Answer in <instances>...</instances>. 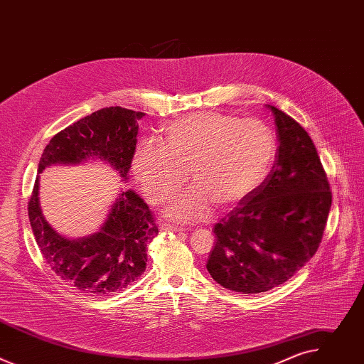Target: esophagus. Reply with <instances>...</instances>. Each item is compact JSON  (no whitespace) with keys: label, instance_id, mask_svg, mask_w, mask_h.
I'll return each mask as SVG.
<instances>
[{"label":"esophagus","instance_id":"34e87169","mask_svg":"<svg viewBox=\"0 0 364 364\" xmlns=\"http://www.w3.org/2000/svg\"><path fill=\"white\" fill-rule=\"evenodd\" d=\"M160 229L164 230V232H186L184 228L171 226V225H167V223H161V225H160Z\"/></svg>","mask_w":364,"mask_h":364}]
</instances>
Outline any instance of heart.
I'll return each mask as SVG.
<instances>
[{
    "mask_svg": "<svg viewBox=\"0 0 364 364\" xmlns=\"http://www.w3.org/2000/svg\"><path fill=\"white\" fill-rule=\"evenodd\" d=\"M277 152L272 131L257 119L222 112H196L166 127L163 139L142 138L132 171L152 204L168 200L187 180H196L168 207L178 222L201 220L212 201L232 205L267 178Z\"/></svg>",
    "mask_w": 364,
    "mask_h": 364,
    "instance_id": "heart-1",
    "label": "heart"
}]
</instances>
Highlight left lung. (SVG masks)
I'll return each instance as SVG.
<instances>
[{
    "label": "left lung",
    "instance_id": "1",
    "mask_svg": "<svg viewBox=\"0 0 364 364\" xmlns=\"http://www.w3.org/2000/svg\"><path fill=\"white\" fill-rule=\"evenodd\" d=\"M272 111L277 160L267 178L219 223L207 271L222 287L267 292L294 277L321 243L331 191L313 139L289 115Z\"/></svg>",
    "mask_w": 364,
    "mask_h": 364
}]
</instances>
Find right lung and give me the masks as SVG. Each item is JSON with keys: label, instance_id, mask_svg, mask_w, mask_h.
<instances>
[{"label": "right lung", "instance_id": "add662e5", "mask_svg": "<svg viewBox=\"0 0 364 364\" xmlns=\"http://www.w3.org/2000/svg\"><path fill=\"white\" fill-rule=\"evenodd\" d=\"M144 112L109 107L56 134L46 145L38 174L50 164H79L96 159L128 178ZM28 219L44 261L66 284L90 295H108L136 281L146 267V245L159 235L154 215L132 190L121 191L97 233L68 239L41 215L38 176L28 201Z\"/></svg>", "mask_w": 364, "mask_h": 364}]
</instances>
